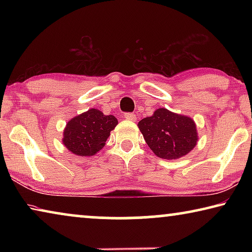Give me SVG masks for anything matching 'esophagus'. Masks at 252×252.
I'll return each mask as SVG.
<instances>
[{"label": "esophagus", "mask_w": 252, "mask_h": 252, "mask_svg": "<svg viewBox=\"0 0 252 252\" xmlns=\"http://www.w3.org/2000/svg\"><path fill=\"white\" fill-rule=\"evenodd\" d=\"M125 118L126 119V120H130V121H135L136 120V116L134 113H126Z\"/></svg>", "instance_id": "obj_1"}]
</instances>
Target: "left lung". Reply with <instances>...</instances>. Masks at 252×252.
<instances>
[{
	"mask_svg": "<svg viewBox=\"0 0 252 252\" xmlns=\"http://www.w3.org/2000/svg\"><path fill=\"white\" fill-rule=\"evenodd\" d=\"M138 126L149 148L161 159H180L193 150L199 140L193 119L165 108L157 109Z\"/></svg>",
	"mask_w": 252,
	"mask_h": 252,
	"instance_id": "8db88e82",
	"label": "left lung"
}]
</instances>
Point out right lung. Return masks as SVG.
Wrapping results in <instances>:
<instances>
[{"instance_id":"1","label":"right lung","mask_w":252,"mask_h":252,"mask_svg":"<svg viewBox=\"0 0 252 252\" xmlns=\"http://www.w3.org/2000/svg\"><path fill=\"white\" fill-rule=\"evenodd\" d=\"M117 125L116 117L105 116L100 110L92 108L66 123L62 142L75 156L92 157L105 146L110 132Z\"/></svg>"}]
</instances>
